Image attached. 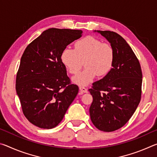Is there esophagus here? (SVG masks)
<instances>
[{"label": "esophagus", "mask_w": 157, "mask_h": 157, "mask_svg": "<svg viewBox=\"0 0 157 157\" xmlns=\"http://www.w3.org/2000/svg\"><path fill=\"white\" fill-rule=\"evenodd\" d=\"M79 90L82 93H87L88 92V90H87L86 88H85L84 86H79Z\"/></svg>", "instance_id": "1"}]
</instances>
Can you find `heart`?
Listing matches in <instances>:
<instances>
[{
  "label": "heart",
  "instance_id": "heart-1",
  "mask_svg": "<svg viewBox=\"0 0 157 157\" xmlns=\"http://www.w3.org/2000/svg\"><path fill=\"white\" fill-rule=\"evenodd\" d=\"M62 61L72 75H76L84 65L82 73L74 78L79 85H86L97 75L104 77L112 69L115 51L111 44L102 43L94 36H86L74 44V49L65 48L61 55Z\"/></svg>",
  "mask_w": 157,
  "mask_h": 157
}]
</instances>
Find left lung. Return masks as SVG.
Listing matches in <instances>:
<instances>
[{
  "label": "left lung",
  "mask_w": 157,
  "mask_h": 157,
  "mask_svg": "<svg viewBox=\"0 0 157 157\" xmlns=\"http://www.w3.org/2000/svg\"><path fill=\"white\" fill-rule=\"evenodd\" d=\"M98 32L113 48L115 61L110 72L89 89L93 96L89 113L96 128L110 132L123 127L136 111L143 75L139 59L123 37L111 31Z\"/></svg>",
  "instance_id": "1"
}]
</instances>
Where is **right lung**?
Listing matches in <instances>:
<instances>
[{"label": "right lung", "instance_id": "1", "mask_svg": "<svg viewBox=\"0 0 157 157\" xmlns=\"http://www.w3.org/2000/svg\"><path fill=\"white\" fill-rule=\"evenodd\" d=\"M82 31L50 28L26 47L16 78V90L25 118L43 129L59 124L79 91L71 83L61 55Z\"/></svg>", "mask_w": 157, "mask_h": 157}]
</instances>
